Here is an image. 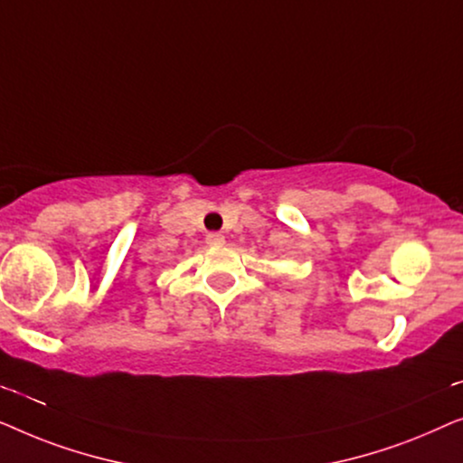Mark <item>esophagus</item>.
<instances>
[{
	"label": "esophagus",
	"mask_w": 463,
	"mask_h": 463,
	"mask_svg": "<svg viewBox=\"0 0 463 463\" xmlns=\"http://www.w3.org/2000/svg\"><path fill=\"white\" fill-rule=\"evenodd\" d=\"M205 241L210 245H222L224 243V234H220V232H207L205 234Z\"/></svg>",
	"instance_id": "1"
}]
</instances>
